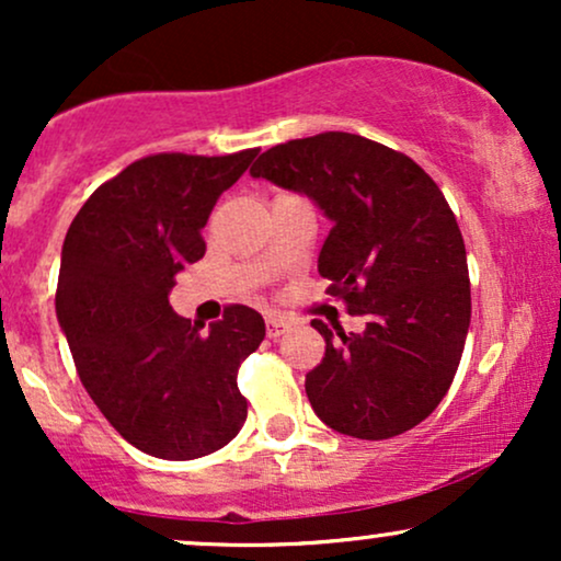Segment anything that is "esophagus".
Instances as JSON below:
<instances>
[{
    "label": "esophagus",
    "mask_w": 561,
    "mask_h": 561,
    "mask_svg": "<svg viewBox=\"0 0 561 561\" xmlns=\"http://www.w3.org/2000/svg\"><path fill=\"white\" fill-rule=\"evenodd\" d=\"M287 319L285 317H279V313H268L266 317V332H268V337H282V334L287 332Z\"/></svg>",
    "instance_id": "1"
}]
</instances>
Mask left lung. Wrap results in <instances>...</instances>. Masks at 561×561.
<instances>
[{"mask_svg":"<svg viewBox=\"0 0 561 561\" xmlns=\"http://www.w3.org/2000/svg\"><path fill=\"white\" fill-rule=\"evenodd\" d=\"M250 173L324 210L319 274L366 319L351 334L311 321L327 343L306 375L317 416L362 440L416 427L454 382L472 317L465 240L443 192L409 156L345 131L276 145Z\"/></svg>","mask_w":561,"mask_h":561,"instance_id":"obj_1","label":"left lung"}]
</instances>
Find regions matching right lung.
<instances>
[{
	"instance_id": "obj_1",
	"label": "right lung",
	"mask_w": 561,
	"mask_h": 561,
	"mask_svg": "<svg viewBox=\"0 0 561 561\" xmlns=\"http://www.w3.org/2000/svg\"><path fill=\"white\" fill-rule=\"evenodd\" d=\"M255 156L134 160L96 186L62 242L55 308L81 385L134 448L158 459L214 454L248 420L237 369L266 337L263 317L227 306L203 332L169 293L205 255L216 199Z\"/></svg>"
}]
</instances>
